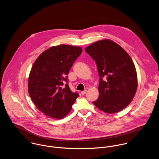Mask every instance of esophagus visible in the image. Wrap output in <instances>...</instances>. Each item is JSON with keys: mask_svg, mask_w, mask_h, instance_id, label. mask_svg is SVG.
Masks as SVG:
<instances>
[{"mask_svg": "<svg viewBox=\"0 0 159 159\" xmlns=\"http://www.w3.org/2000/svg\"><path fill=\"white\" fill-rule=\"evenodd\" d=\"M86 93H87V90H85L84 91H82V92H81V93H82V95H85Z\"/></svg>", "mask_w": 159, "mask_h": 159, "instance_id": "1", "label": "esophagus"}]
</instances>
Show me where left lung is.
Wrapping results in <instances>:
<instances>
[{"label": "left lung", "mask_w": 159, "mask_h": 159, "mask_svg": "<svg viewBox=\"0 0 159 159\" xmlns=\"http://www.w3.org/2000/svg\"><path fill=\"white\" fill-rule=\"evenodd\" d=\"M85 50L95 61L99 75V97L93 103L107 114L121 111L131 102L138 87L136 70L131 57L109 39L94 42Z\"/></svg>", "instance_id": "obj_1"}]
</instances>
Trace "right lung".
Listing matches in <instances>:
<instances>
[{"label":"right lung","mask_w":159,"mask_h":159,"mask_svg":"<svg viewBox=\"0 0 159 159\" xmlns=\"http://www.w3.org/2000/svg\"><path fill=\"white\" fill-rule=\"evenodd\" d=\"M82 48L69 45L51 47L42 53L32 65L28 78V92L37 108L46 116L61 119L72 109L78 98L67 82L68 72Z\"/></svg>","instance_id":"1"}]
</instances>
